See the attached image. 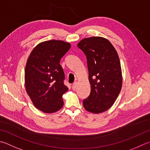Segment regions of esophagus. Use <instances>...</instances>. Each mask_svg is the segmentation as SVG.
I'll use <instances>...</instances> for the list:
<instances>
[{"label": "esophagus", "mask_w": 150, "mask_h": 150, "mask_svg": "<svg viewBox=\"0 0 150 150\" xmlns=\"http://www.w3.org/2000/svg\"><path fill=\"white\" fill-rule=\"evenodd\" d=\"M77 82H75V83H73L72 84V86H71L72 89L75 90V89L76 88H77Z\"/></svg>", "instance_id": "34e87169"}]
</instances>
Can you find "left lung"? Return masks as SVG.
I'll list each match as a JSON object with an SVG mask.
<instances>
[{
	"instance_id": "left-lung-1",
	"label": "left lung",
	"mask_w": 150,
	"mask_h": 150,
	"mask_svg": "<svg viewBox=\"0 0 150 150\" xmlns=\"http://www.w3.org/2000/svg\"><path fill=\"white\" fill-rule=\"evenodd\" d=\"M77 47L86 55L91 85L84 108L98 114L107 110L118 98L122 86V69L118 53L108 40L101 37L84 38Z\"/></svg>"
}]
</instances>
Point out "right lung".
<instances>
[{
  "label": "right lung",
  "instance_id": "add662e5",
  "mask_svg": "<svg viewBox=\"0 0 150 150\" xmlns=\"http://www.w3.org/2000/svg\"><path fill=\"white\" fill-rule=\"evenodd\" d=\"M71 47L60 40H49L38 44L26 62V91L35 107L45 113H52L63 107L62 95L68 90L60 62Z\"/></svg>",
  "mask_w": 150,
  "mask_h": 150
}]
</instances>
